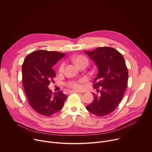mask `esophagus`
<instances>
[{"instance_id":"34e87169","label":"esophagus","mask_w":152,"mask_h":152,"mask_svg":"<svg viewBox=\"0 0 152 152\" xmlns=\"http://www.w3.org/2000/svg\"><path fill=\"white\" fill-rule=\"evenodd\" d=\"M71 93H80V92L77 91H67V94H71Z\"/></svg>"}]
</instances>
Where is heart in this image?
I'll use <instances>...</instances> for the list:
<instances>
[{"instance_id": "heart-1", "label": "heart", "mask_w": 152, "mask_h": 152, "mask_svg": "<svg viewBox=\"0 0 152 152\" xmlns=\"http://www.w3.org/2000/svg\"><path fill=\"white\" fill-rule=\"evenodd\" d=\"M72 60L77 66H78L80 64H81L84 61L88 62V59L83 56H78L77 57H75L73 58ZM63 69H64V64L63 63L59 67V71L62 72ZM82 81H83V80H80L78 81H76V80L69 81L67 83V86L69 88L75 89L76 90H80L81 88V83H82Z\"/></svg>"}]
</instances>
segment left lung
I'll use <instances>...</instances> for the list:
<instances>
[{
	"instance_id": "1",
	"label": "left lung",
	"mask_w": 152,
	"mask_h": 152,
	"mask_svg": "<svg viewBox=\"0 0 152 152\" xmlns=\"http://www.w3.org/2000/svg\"><path fill=\"white\" fill-rule=\"evenodd\" d=\"M84 52L98 67V74L94 80V88H102L99 95L93 94V102L86 109L98 116L107 115L118 106L127 85L128 71L124 57L110 47H99L92 51Z\"/></svg>"
}]
</instances>
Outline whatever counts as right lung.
I'll use <instances>...</instances> for the list:
<instances>
[{
	"label": "right lung",
	"instance_id": "right-lung-1",
	"mask_svg": "<svg viewBox=\"0 0 152 152\" xmlns=\"http://www.w3.org/2000/svg\"><path fill=\"white\" fill-rule=\"evenodd\" d=\"M65 53L39 50L28 54L22 65L23 88L32 108L49 116L60 110L67 96L62 91L53 94L48 88L56 72L52 68Z\"/></svg>",
	"mask_w": 152,
	"mask_h": 152
}]
</instances>
